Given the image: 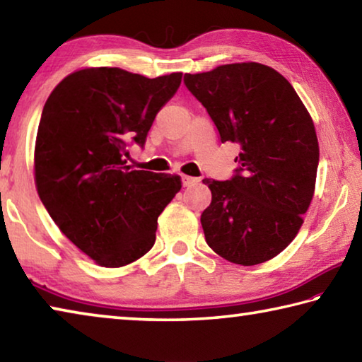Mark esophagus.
Listing matches in <instances>:
<instances>
[{"label": "esophagus", "instance_id": "34e87169", "mask_svg": "<svg viewBox=\"0 0 362 362\" xmlns=\"http://www.w3.org/2000/svg\"><path fill=\"white\" fill-rule=\"evenodd\" d=\"M182 182L185 187H189V185H194V183H198L199 179H196V177H192V175H182Z\"/></svg>", "mask_w": 362, "mask_h": 362}]
</instances>
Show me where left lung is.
<instances>
[{
	"mask_svg": "<svg viewBox=\"0 0 362 362\" xmlns=\"http://www.w3.org/2000/svg\"><path fill=\"white\" fill-rule=\"evenodd\" d=\"M223 142L240 145L230 180L204 179L206 243L238 265L263 263L289 246L313 199L320 145L311 116L276 70L230 64L183 76Z\"/></svg>",
	"mask_w": 362,
	"mask_h": 362,
	"instance_id": "left-lung-1",
	"label": "left lung"
}]
</instances>
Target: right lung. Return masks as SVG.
I'll use <instances>...</instances> for the list:
<instances>
[{
  "mask_svg": "<svg viewBox=\"0 0 362 362\" xmlns=\"http://www.w3.org/2000/svg\"><path fill=\"white\" fill-rule=\"evenodd\" d=\"M182 73L145 78L121 69H86L57 84L45 103L35 146V180L60 231L102 267L136 262L155 244L158 217L179 175L126 166L145 146Z\"/></svg>",
  "mask_w": 362,
  "mask_h": 362,
  "instance_id": "right-lung-1",
  "label": "right lung"
}]
</instances>
